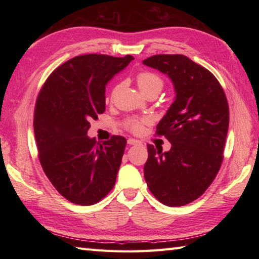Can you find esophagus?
I'll use <instances>...</instances> for the list:
<instances>
[{
  "instance_id": "1",
  "label": "esophagus",
  "mask_w": 259,
  "mask_h": 259,
  "mask_svg": "<svg viewBox=\"0 0 259 259\" xmlns=\"http://www.w3.org/2000/svg\"><path fill=\"white\" fill-rule=\"evenodd\" d=\"M128 144H129V145H137V144H139V141L134 139V138H129V139H128Z\"/></svg>"
}]
</instances>
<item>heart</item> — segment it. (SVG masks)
I'll return each instance as SVG.
<instances>
[{
    "instance_id": "heart-1",
    "label": "heart",
    "mask_w": 259,
    "mask_h": 259,
    "mask_svg": "<svg viewBox=\"0 0 259 259\" xmlns=\"http://www.w3.org/2000/svg\"><path fill=\"white\" fill-rule=\"evenodd\" d=\"M137 83H138L139 89L141 90L142 93H145L147 91H151V90H156L158 92H160L162 87H163V80L159 76L158 74L150 72V71H142V72H139L138 75H137ZM119 87H115L113 90V95L118 91ZM149 122V119L144 118V119H129L128 122H126V126L134 133H140L144 128V124Z\"/></svg>"
}]
</instances>
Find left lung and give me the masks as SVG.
Here are the masks:
<instances>
[{
  "instance_id": "1",
  "label": "left lung",
  "mask_w": 259,
  "mask_h": 259,
  "mask_svg": "<svg viewBox=\"0 0 259 259\" xmlns=\"http://www.w3.org/2000/svg\"><path fill=\"white\" fill-rule=\"evenodd\" d=\"M142 62L166 73L176 91L156 130L171 148L162 152L147 146L146 183L163 205L185 206L207 190L221 169L229 125L227 98L210 71L183 54H157Z\"/></svg>"
}]
</instances>
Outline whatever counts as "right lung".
Listing matches in <instances>:
<instances>
[{
  "mask_svg": "<svg viewBox=\"0 0 259 259\" xmlns=\"http://www.w3.org/2000/svg\"><path fill=\"white\" fill-rule=\"evenodd\" d=\"M134 57L78 56L48 76L35 102L33 128L43 171L72 203L95 205L115 184L126 145L112 136L99 144L87 136L90 120L106 111V84Z\"/></svg>",
  "mask_w": 259,
  "mask_h": 259,
  "instance_id": "obj_1",
  "label": "right lung"
}]
</instances>
